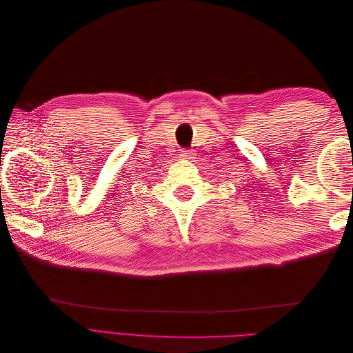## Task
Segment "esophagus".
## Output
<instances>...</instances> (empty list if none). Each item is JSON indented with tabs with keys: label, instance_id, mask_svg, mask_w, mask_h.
<instances>
[{
	"label": "esophagus",
	"instance_id": "34e87169",
	"mask_svg": "<svg viewBox=\"0 0 353 353\" xmlns=\"http://www.w3.org/2000/svg\"><path fill=\"white\" fill-rule=\"evenodd\" d=\"M183 159H191V156H193V153H191L190 150H181V154H179Z\"/></svg>",
	"mask_w": 353,
	"mask_h": 353
}]
</instances>
